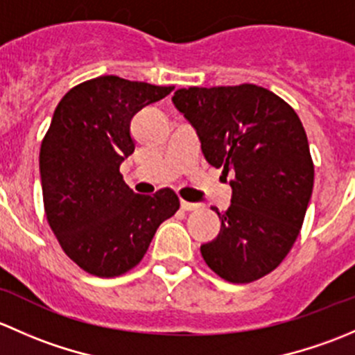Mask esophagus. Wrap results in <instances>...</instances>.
<instances>
[{
	"label": "esophagus",
	"instance_id": "esophagus-1",
	"mask_svg": "<svg viewBox=\"0 0 355 355\" xmlns=\"http://www.w3.org/2000/svg\"><path fill=\"white\" fill-rule=\"evenodd\" d=\"M182 209H184V211H198V209H200V204L182 200Z\"/></svg>",
	"mask_w": 355,
	"mask_h": 355
}]
</instances>
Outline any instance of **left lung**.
I'll return each instance as SVG.
<instances>
[{
	"mask_svg": "<svg viewBox=\"0 0 355 355\" xmlns=\"http://www.w3.org/2000/svg\"><path fill=\"white\" fill-rule=\"evenodd\" d=\"M171 101L198 132L207 163L234 173L230 207H213L220 234L200 254L223 280H259L290 252L313 194L302 121L284 99L254 84L178 89Z\"/></svg>",
	"mask_w": 355,
	"mask_h": 355,
	"instance_id": "8db88e82",
	"label": "left lung"
}]
</instances>
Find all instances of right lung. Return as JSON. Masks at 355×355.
<instances>
[{
  "instance_id": "1",
  "label": "right lung",
  "mask_w": 355,
  "mask_h": 355,
  "mask_svg": "<svg viewBox=\"0 0 355 355\" xmlns=\"http://www.w3.org/2000/svg\"><path fill=\"white\" fill-rule=\"evenodd\" d=\"M173 89L103 75L56 106L39 155L44 211L62 249L87 273L111 278L137 266L180 207L171 189L135 194L120 173L135 149L132 116Z\"/></svg>"
}]
</instances>
